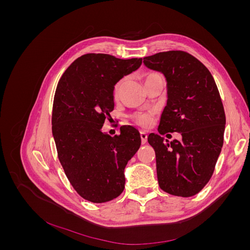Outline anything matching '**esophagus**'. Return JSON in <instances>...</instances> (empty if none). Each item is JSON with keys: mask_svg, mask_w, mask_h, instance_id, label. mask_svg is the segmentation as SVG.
<instances>
[{"mask_svg": "<svg viewBox=\"0 0 250 250\" xmlns=\"http://www.w3.org/2000/svg\"><path fill=\"white\" fill-rule=\"evenodd\" d=\"M141 139H142V144H146L147 143L148 135H147L146 131H141Z\"/></svg>", "mask_w": 250, "mask_h": 250, "instance_id": "1", "label": "esophagus"}]
</instances>
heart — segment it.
<instances>
[{"label":"heart","mask_w":250,"mask_h":250,"mask_svg":"<svg viewBox=\"0 0 250 250\" xmlns=\"http://www.w3.org/2000/svg\"><path fill=\"white\" fill-rule=\"evenodd\" d=\"M156 80H164V76L161 73L157 72H151L146 75L145 77V83L150 81H156ZM124 79L120 80L113 89V95L115 97H118L122 90V87L124 85ZM131 120L135 124H138L141 127H149L152 125L154 120V111H138L131 115Z\"/></svg>","instance_id":"1"}]
</instances>
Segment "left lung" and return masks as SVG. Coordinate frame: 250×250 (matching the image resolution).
Here are the masks:
<instances>
[{
    "label": "left lung",
    "mask_w": 250,
    "mask_h": 250,
    "mask_svg": "<svg viewBox=\"0 0 250 250\" xmlns=\"http://www.w3.org/2000/svg\"><path fill=\"white\" fill-rule=\"evenodd\" d=\"M144 63L167 79V106L158 132H179L183 138L169 143L160 134H149L158 185L171 195L191 197L209 181L223 146L225 112L220 94L208 67L188 52H160L144 57Z\"/></svg>",
    "instance_id": "1"
}]
</instances>
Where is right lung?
<instances>
[{"label": "right lung", "instance_id": "1", "mask_svg": "<svg viewBox=\"0 0 250 250\" xmlns=\"http://www.w3.org/2000/svg\"><path fill=\"white\" fill-rule=\"evenodd\" d=\"M142 58L120 59L88 53L60 78L53 101L52 132L58 160L82 198L104 203L124 191V169L141 146L139 130L122 126L110 137L102 126L113 110L119 80L138 70Z\"/></svg>", "mask_w": 250, "mask_h": 250}]
</instances>
